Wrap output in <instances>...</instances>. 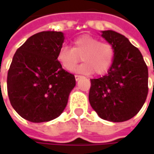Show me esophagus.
I'll return each instance as SVG.
<instances>
[{"label": "esophagus", "instance_id": "esophagus-1", "mask_svg": "<svg viewBox=\"0 0 154 154\" xmlns=\"http://www.w3.org/2000/svg\"><path fill=\"white\" fill-rule=\"evenodd\" d=\"M81 77H82V76H81V75H75V79H76V81L79 80Z\"/></svg>", "mask_w": 154, "mask_h": 154}]
</instances>
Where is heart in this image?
I'll list each match as a JSON object with an SVG mask.
<instances>
[{
	"mask_svg": "<svg viewBox=\"0 0 154 154\" xmlns=\"http://www.w3.org/2000/svg\"><path fill=\"white\" fill-rule=\"evenodd\" d=\"M115 48L109 42H100L88 35H81L72 41V47H62L58 50L57 59L62 67L72 72L82 60L83 63L79 71L84 73H105L111 66L115 58Z\"/></svg>",
	"mask_w": 154,
	"mask_h": 154,
	"instance_id": "heart-1",
	"label": "heart"
}]
</instances>
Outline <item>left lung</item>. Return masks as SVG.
Masks as SVG:
<instances>
[{
  "instance_id": "left-lung-1",
  "label": "left lung",
  "mask_w": 154,
  "mask_h": 154,
  "mask_svg": "<svg viewBox=\"0 0 154 154\" xmlns=\"http://www.w3.org/2000/svg\"><path fill=\"white\" fill-rule=\"evenodd\" d=\"M101 36L113 44L115 58L105 76L91 79L89 101L101 119L124 122L136 116L149 92V71L140 51L113 30Z\"/></svg>"
}]
</instances>
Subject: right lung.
I'll return each mask as SVG.
<instances>
[{"instance_id":"right-lung-1","label":"right lung","mask_w":154,"mask_h":154,"mask_svg":"<svg viewBox=\"0 0 154 154\" xmlns=\"http://www.w3.org/2000/svg\"><path fill=\"white\" fill-rule=\"evenodd\" d=\"M63 34L43 31L32 35L15 52L7 74L12 107L30 122L50 121L63 113L76 85L73 74L57 59Z\"/></svg>"}]
</instances>
